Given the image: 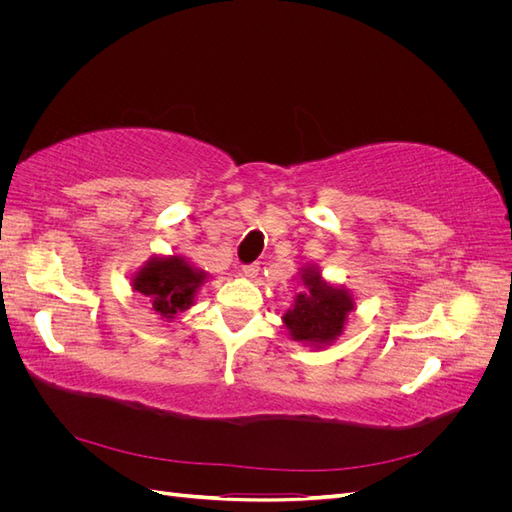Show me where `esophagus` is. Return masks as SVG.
<instances>
[{
    "mask_svg": "<svg viewBox=\"0 0 512 512\" xmlns=\"http://www.w3.org/2000/svg\"><path fill=\"white\" fill-rule=\"evenodd\" d=\"M258 271H260L258 265H243V267H241V273H243L245 277H256Z\"/></svg>",
    "mask_w": 512,
    "mask_h": 512,
    "instance_id": "obj_1",
    "label": "esophagus"
}]
</instances>
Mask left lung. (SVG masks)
<instances>
[{"mask_svg":"<svg viewBox=\"0 0 512 512\" xmlns=\"http://www.w3.org/2000/svg\"><path fill=\"white\" fill-rule=\"evenodd\" d=\"M303 292L294 299V307L284 314V324L292 339L314 346L331 344L342 335L348 312H352L350 294L342 288H333L316 269H305Z\"/></svg>","mask_w":512,"mask_h":512,"instance_id":"1","label":"left lung"}]
</instances>
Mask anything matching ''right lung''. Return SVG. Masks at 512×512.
Wrapping results in <instances>:
<instances>
[{"instance_id": "add662e5", "label": "right lung", "mask_w": 512, "mask_h": 512, "mask_svg": "<svg viewBox=\"0 0 512 512\" xmlns=\"http://www.w3.org/2000/svg\"><path fill=\"white\" fill-rule=\"evenodd\" d=\"M203 282V271H196L179 256H170L151 258L134 275L132 288L149 299L153 312L164 318H173L194 303V294Z\"/></svg>"}]
</instances>
